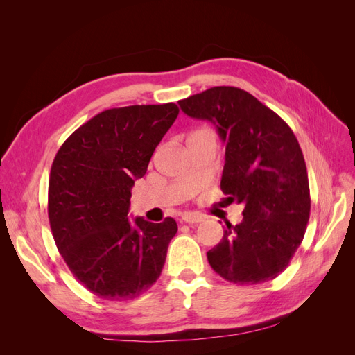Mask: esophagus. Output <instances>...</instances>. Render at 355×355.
<instances>
[{
  "instance_id": "34e87169",
  "label": "esophagus",
  "mask_w": 355,
  "mask_h": 355,
  "mask_svg": "<svg viewBox=\"0 0 355 355\" xmlns=\"http://www.w3.org/2000/svg\"><path fill=\"white\" fill-rule=\"evenodd\" d=\"M201 220H202V218L200 216V214H196V213H184V214H182V222L198 223Z\"/></svg>"
}]
</instances>
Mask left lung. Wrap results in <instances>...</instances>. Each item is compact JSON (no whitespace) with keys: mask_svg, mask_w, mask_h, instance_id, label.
Wrapping results in <instances>:
<instances>
[{"mask_svg":"<svg viewBox=\"0 0 355 355\" xmlns=\"http://www.w3.org/2000/svg\"><path fill=\"white\" fill-rule=\"evenodd\" d=\"M179 105L218 127L225 144L220 189L244 206L243 222L227 223L220 243L207 252L210 266L234 284L274 280L302 243L309 219L308 173L296 136L239 87H211Z\"/></svg>","mask_w":355,"mask_h":355,"instance_id":"left-lung-1","label":"left lung"}]
</instances>
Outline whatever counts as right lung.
Returning <instances> with one entry per match:
<instances>
[{
  "label": "right lung",
  "instance_id": "obj_1",
  "mask_svg": "<svg viewBox=\"0 0 355 355\" xmlns=\"http://www.w3.org/2000/svg\"><path fill=\"white\" fill-rule=\"evenodd\" d=\"M178 114L175 103L106 110L78 127L53 159V239L73 277L96 296L133 299L163 271L176 220H132L128 207L135 180Z\"/></svg>",
  "mask_w": 355,
  "mask_h": 355
}]
</instances>
